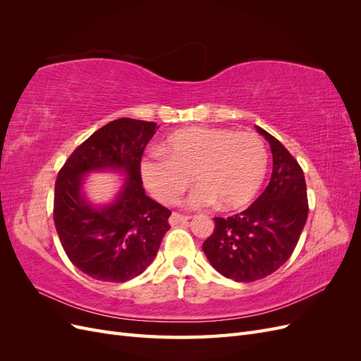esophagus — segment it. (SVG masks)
Segmentation results:
<instances>
[{
  "mask_svg": "<svg viewBox=\"0 0 361 361\" xmlns=\"http://www.w3.org/2000/svg\"><path fill=\"white\" fill-rule=\"evenodd\" d=\"M190 218L188 216H185V215H180V214H176V212H173L171 214V216H170V224L171 226H176V224H180V223H185V221H188Z\"/></svg>",
  "mask_w": 361,
  "mask_h": 361,
  "instance_id": "obj_1",
  "label": "esophagus"
}]
</instances>
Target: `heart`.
<instances>
[{
    "mask_svg": "<svg viewBox=\"0 0 361 361\" xmlns=\"http://www.w3.org/2000/svg\"><path fill=\"white\" fill-rule=\"evenodd\" d=\"M162 152L141 159L140 171L147 190L171 204L190 185L191 209L218 202L223 209H236L253 200L267 176L268 152L259 135L220 128H188L171 134Z\"/></svg>",
    "mask_w": 361,
    "mask_h": 361,
    "instance_id": "heart-1",
    "label": "heart"
}]
</instances>
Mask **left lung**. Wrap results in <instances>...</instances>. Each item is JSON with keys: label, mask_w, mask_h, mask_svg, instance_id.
<instances>
[{"label": "left lung", "mask_w": 361, "mask_h": 361, "mask_svg": "<svg viewBox=\"0 0 361 361\" xmlns=\"http://www.w3.org/2000/svg\"><path fill=\"white\" fill-rule=\"evenodd\" d=\"M269 143L272 173L268 187L245 211L214 218V233L203 243L221 276L250 283L277 271L290 257L307 221L304 173L277 138L256 126Z\"/></svg>", "instance_id": "left-lung-1"}]
</instances>
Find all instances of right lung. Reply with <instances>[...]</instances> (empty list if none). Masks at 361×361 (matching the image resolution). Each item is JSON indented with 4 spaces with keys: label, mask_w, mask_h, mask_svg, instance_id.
<instances>
[{
    "label": "right lung",
    "mask_w": 361,
    "mask_h": 361,
    "mask_svg": "<svg viewBox=\"0 0 361 361\" xmlns=\"http://www.w3.org/2000/svg\"><path fill=\"white\" fill-rule=\"evenodd\" d=\"M155 133L154 122L113 120L76 147L59 173L54 223L72 264L92 279L123 283L140 276L170 228L171 212L149 197L140 174L141 157ZM92 172L124 178L111 202L88 199L85 183Z\"/></svg>",
    "instance_id": "add662e5"
}]
</instances>
